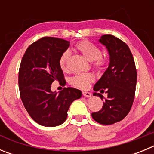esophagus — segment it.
<instances>
[{
  "label": "esophagus",
  "mask_w": 154,
  "mask_h": 154,
  "mask_svg": "<svg viewBox=\"0 0 154 154\" xmlns=\"http://www.w3.org/2000/svg\"><path fill=\"white\" fill-rule=\"evenodd\" d=\"M82 95H83L84 96H85V97H90L91 96L90 92H85V91H83V92H82Z\"/></svg>",
  "instance_id": "1"
}]
</instances>
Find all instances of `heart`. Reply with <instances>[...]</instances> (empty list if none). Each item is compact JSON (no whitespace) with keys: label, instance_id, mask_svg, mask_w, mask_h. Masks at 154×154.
I'll return each mask as SVG.
<instances>
[{"label":"heart","instance_id":"1","mask_svg":"<svg viewBox=\"0 0 154 154\" xmlns=\"http://www.w3.org/2000/svg\"><path fill=\"white\" fill-rule=\"evenodd\" d=\"M75 49L79 51L95 67L101 68L105 65L104 57L101 55V51L99 48L89 41H81L75 45ZM69 51H64L59 58V66L63 72L68 71V64L69 61ZM94 80V76L90 73L77 74L70 79V83L80 89H85Z\"/></svg>","mask_w":154,"mask_h":154}]
</instances>
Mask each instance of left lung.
Wrapping results in <instances>:
<instances>
[{"label": "left lung", "instance_id": "obj_1", "mask_svg": "<svg viewBox=\"0 0 154 154\" xmlns=\"http://www.w3.org/2000/svg\"><path fill=\"white\" fill-rule=\"evenodd\" d=\"M99 42L106 47L109 65L104 74L94 85V96L106 91L108 96L99 112H92L95 121L103 125H111L126 117L131 109L137 85V72L133 55L127 45L112 35H105Z\"/></svg>", "mask_w": 154, "mask_h": 154}]
</instances>
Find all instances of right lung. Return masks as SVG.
I'll use <instances>...</instances> for the list:
<instances>
[{
  "label": "right lung",
  "mask_w": 154,
  "mask_h": 154,
  "mask_svg": "<svg viewBox=\"0 0 154 154\" xmlns=\"http://www.w3.org/2000/svg\"><path fill=\"white\" fill-rule=\"evenodd\" d=\"M70 42L53 37H43L27 48L18 73L20 96L24 108L37 123L48 127L59 126L67 119L68 110L82 92L73 87L52 92L51 85L65 82L59 58Z\"/></svg>",
  "instance_id": "right-lung-1"
}]
</instances>
